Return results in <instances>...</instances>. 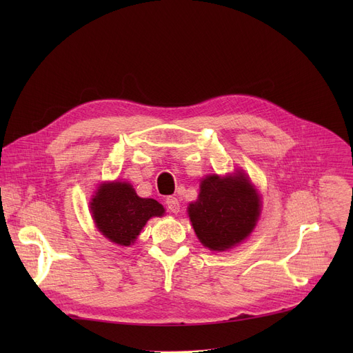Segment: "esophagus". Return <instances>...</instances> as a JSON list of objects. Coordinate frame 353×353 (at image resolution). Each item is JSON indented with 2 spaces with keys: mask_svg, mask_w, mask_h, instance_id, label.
Instances as JSON below:
<instances>
[{
  "mask_svg": "<svg viewBox=\"0 0 353 353\" xmlns=\"http://www.w3.org/2000/svg\"><path fill=\"white\" fill-rule=\"evenodd\" d=\"M165 206H167V209H169V212H172V213H179V210H180L179 200L176 197H172V196L165 199Z\"/></svg>",
  "mask_w": 353,
  "mask_h": 353,
  "instance_id": "obj_1",
  "label": "esophagus"
}]
</instances>
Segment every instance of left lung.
Masks as SVG:
<instances>
[{"label": "left lung", "instance_id": "left-lung-1", "mask_svg": "<svg viewBox=\"0 0 353 353\" xmlns=\"http://www.w3.org/2000/svg\"><path fill=\"white\" fill-rule=\"evenodd\" d=\"M261 213V199L243 174L220 179L213 174L200 184L189 216L200 242L212 250H226L245 240Z\"/></svg>", "mask_w": 353, "mask_h": 353}]
</instances>
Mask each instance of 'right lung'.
I'll use <instances>...</instances> for the list:
<instances>
[{"label":"right lung","mask_w":353,"mask_h":353,"mask_svg":"<svg viewBox=\"0 0 353 353\" xmlns=\"http://www.w3.org/2000/svg\"><path fill=\"white\" fill-rule=\"evenodd\" d=\"M91 212L99 230L111 242L130 246L147 220L164 213L154 199H141L128 183H104L91 201Z\"/></svg>","instance_id":"right-lung-1"}]
</instances>
